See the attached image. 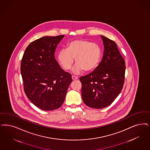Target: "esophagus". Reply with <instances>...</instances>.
Segmentation results:
<instances>
[{
    "instance_id": "esophagus-1",
    "label": "esophagus",
    "mask_w": 150,
    "mask_h": 150,
    "mask_svg": "<svg viewBox=\"0 0 150 150\" xmlns=\"http://www.w3.org/2000/svg\"><path fill=\"white\" fill-rule=\"evenodd\" d=\"M72 80H78V77H77V76H74V75H72Z\"/></svg>"
}]
</instances>
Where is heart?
<instances>
[{
  "instance_id": "b5f03b06",
  "label": "heart",
  "mask_w": 150,
  "mask_h": 150,
  "mask_svg": "<svg viewBox=\"0 0 150 150\" xmlns=\"http://www.w3.org/2000/svg\"><path fill=\"white\" fill-rule=\"evenodd\" d=\"M101 47L95 42L84 39H78L67 44V48L60 50L57 59L65 70H70L75 58L76 65L74 69L75 73L83 70L89 71L98 65L101 57Z\"/></svg>"
}]
</instances>
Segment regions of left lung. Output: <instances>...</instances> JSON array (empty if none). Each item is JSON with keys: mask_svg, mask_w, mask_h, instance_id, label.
<instances>
[{"mask_svg": "<svg viewBox=\"0 0 150 150\" xmlns=\"http://www.w3.org/2000/svg\"><path fill=\"white\" fill-rule=\"evenodd\" d=\"M104 45L103 57L93 72L80 80L83 101L88 107L108 106L121 93L125 81V62L115 41L101 36Z\"/></svg>", "mask_w": 150, "mask_h": 150, "instance_id": "8db88e82", "label": "left lung"}]
</instances>
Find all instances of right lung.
Returning <instances> with one entry per match:
<instances>
[{"mask_svg":"<svg viewBox=\"0 0 150 150\" xmlns=\"http://www.w3.org/2000/svg\"><path fill=\"white\" fill-rule=\"evenodd\" d=\"M64 36H44L31 42L21 59L24 92L32 103L44 111L62 105L72 82L71 75L62 70L54 56Z\"/></svg>","mask_w":150,"mask_h":150,"instance_id":"obj_1","label":"right lung"}]
</instances>
